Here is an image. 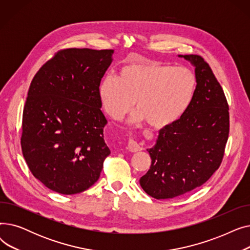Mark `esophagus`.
Returning <instances> with one entry per match:
<instances>
[{"label":"esophagus","mask_w":250,"mask_h":250,"mask_svg":"<svg viewBox=\"0 0 250 250\" xmlns=\"http://www.w3.org/2000/svg\"><path fill=\"white\" fill-rule=\"evenodd\" d=\"M127 150H128L129 152L135 153V152H138V151L141 150V146L139 145V144H138L136 141L130 139V140H128V142H127Z\"/></svg>","instance_id":"esophagus-1"}]
</instances>
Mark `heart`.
Returning <instances> with one entry per match:
<instances>
[{"instance_id": "b5f03b06", "label": "heart", "mask_w": 250, "mask_h": 250, "mask_svg": "<svg viewBox=\"0 0 250 250\" xmlns=\"http://www.w3.org/2000/svg\"><path fill=\"white\" fill-rule=\"evenodd\" d=\"M195 90L196 78L191 70L151 61L124 65L117 78L105 77L99 86V98L112 120H122L136 101V120L163 128L185 114Z\"/></svg>"}]
</instances>
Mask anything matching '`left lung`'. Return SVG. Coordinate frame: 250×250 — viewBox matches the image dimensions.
<instances>
[{
	"label": "left lung",
	"mask_w": 250,
	"mask_h": 250,
	"mask_svg": "<svg viewBox=\"0 0 250 250\" xmlns=\"http://www.w3.org/2000/svg\"><path fill=\"white\" fill-rule=\"evenodd\" d=\"M179 57L195 67L196 90L185 114L148 149L152 162L140 185L157 200L202 187L220 167L229 136V105L209 64L199 55Z\"/></svg>",
	"instance_id": "1"
}]
</instances>
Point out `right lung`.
I'll return each instance as SVG.
<instances>
[{
  "label": "right lung",
  "instance_id": "obj_1",
  "mask_svg": "<svg viewBox=\"0 0 250 250\" xmlns=\"http://www.w3.org/2000/svg\"><path fill=\"white\" fill-rule=\"evenodd\" d=\"M113 49L67 48L33 77L22 116L21 149L33 176L56 192L80 193L110 154L99 86Z\"/></svg>",
  "mask_w": 250,
  "mask_h": 250
}]
</instances>
